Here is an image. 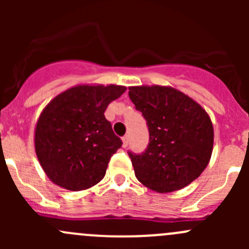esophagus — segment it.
Listing matches in <instances>:
<instances>
[{
  "label": "esophagus",
  "instance_id": "1",
  "mask_svg": "<svg viewBox=\"0 0 249 249\" xmlns=\"http://www.w3.org/2000/svg\"><path fill=\"white\" fill-rule=\"evenodd\" d=\"M122 141H123V147H127V144H129V136H127V135H125L124 137H123L122 139Z\"/></svg>",
  "mask_w": 249,
  "mask_h": 249
}]
</instances>
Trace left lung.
Returning <instances> with one entry per match:
<instances>
[{
  "instance_id": "1",
  "label": "left lung",
  "mask_w": 249,
  "mask_h": 249,
  "mask_svg": "<svg viewBox=\"0 0 249 249\" xmlns=\"http://www.w3.org/2000/svg\"><path fill=\"white\" fill-rule=\"evenodd\" d=\"M129 96L149 130L147 150L129 153L137 179L160 194L189 185L212 155L214 131L208 113L172 87H129Z\"/></svg>"
}]
</instances>
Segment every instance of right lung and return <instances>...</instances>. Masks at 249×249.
Segmentation results:
<instances>
[{
  "instance_id": "right-lung-1",
  "label": "right lung",
  "mask_w": 249,
  "mask_h": 249,
  "mask_svg": "<svg viewBox=\"0 0 249 249\" xmlns=\"http://www.w3.org/2000/svg\"><path fill=\"white\" fill-rule=\"evenodd\" d=\"M125 90L115 84L74 85L44 107L35 127V150L54 184L79 192L105 177L122 140L104 113Z\"/></svg>"
}]
</instances>
